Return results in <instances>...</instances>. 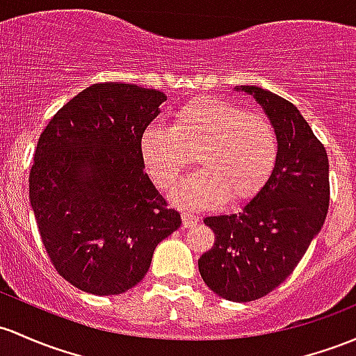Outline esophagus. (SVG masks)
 I'll return each instance as SVG.
<instances>
[{
    "instance_id": "34e87169",
    "label": "esophagus",
    "mask_w": 356,
    "mask_h": 356,
    "mask_svg": "<svg viewBox=\"0 0 356 356\" xmlns=\"http://www.w3.org/2000/svg\"><path fill=\"white\" fill-rule=\"evenodd\" d=\"M181 220H183V225H185V227H192V225L198 222V216L193 212H183Z\"/></svg>"
}]
</instances>
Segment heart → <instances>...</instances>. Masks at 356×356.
<instances>
[{
  "mask_svg": "<svg viewBox=\"0 0 356 356\" xmlns=\"http://www.w3.org/2000/svg\"><path fill=\"white\" fill-rule=\"evenodd\" d=\"M140 156L158 188L168 190L192 164L198 171L175 190L186 207L251 200L265 188L278 159V143L266 117L220 98H195L178 108L170 129L149 127Z\"/></svg>",
  "mask_w": 356,
  "mask_h": 356,
  "instance_id": "heart-1",
  "label": "heart"
}]
</instances>
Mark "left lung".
Masks as SVG:
<instances>
[{
    "mask_svg": "<svg viewBox=\"0 0 356 356\" xmlns=\"http://www.w3.org/2000/svg\"><path fill=\"white\" fill-rule=\"evenodd\" d=\"M253 95L273 125L278 159L265 188L239 212L205 217L216 234L198 271L222 299L250 302L277 289L299 265L330 209L326 149L296 105L258 86Z\"/></svg>",
    "mask_w": 356,
    "mask_h": 356,
    "instance_id": "8db88e82",
    "label": "left lung"
}]
</instances>
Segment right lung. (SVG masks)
<instances>
[{
  "mask_svg": "<svg viewBox=\"0 0 356 356\" xmlns=\"http://www.w3.org/2000/svg\"><path fill=\"white\" fill-rule=\"evenodd\" d=\"M166 95L98 83L40 134L30 205L57 273L83 292L117 296L146 277L152 253L181 224L144 171L140 139Z\"/></svg>",
  "mask_w": 356,
  "mask_h": 356,
  "instance_id": "obj_1",
  "label": "right lung"
}]
</instances>
